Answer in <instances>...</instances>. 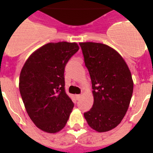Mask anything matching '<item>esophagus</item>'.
<instances>
[{
    "instance_id": "34e87169",
    "label": "esophagus",
    "mask_w": 153,
    "mask_h": 153,
    "mask_svg": "<svg viewBox=\"0 0 153 153\" xmlns=\"http://www.w3.org/2000/svg\"><path fill=\"white\" fill-rule=\"evenodd\" d=\"M81 94H76V99H77V100H79V98H81Z\"/></svg>"
}]
</instances>
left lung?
<instances>
[{
	"instance_id": "obj_1",
	"label": "left lung",
	"mask_w": 153,
	"mask_h": 153,
	"mask_svg": "<svg viewBox=\"0 0 153 153\" xmlns=\"http://www.w3.org/2000/svg\"><path fill=\"white\" fill-rule=\"evenodd\" d=\"M92 84L94 104L84 113L92 129L105 132L120 124L133 94L131 71L119 53L101 43H79Z\"/></svg>"
}]
</instances>
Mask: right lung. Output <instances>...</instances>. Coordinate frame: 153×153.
I'll return each mask as SVG.
<instances>
[{
    "instance_id": "right-lung-1",
    "label": "right lung",
    "mask_w": 153,
    "mask_h": 153,
    "mask_svg": "<svg viewBox=\"0 0 153 153\" xmlns=\"http://www.w3.org/2000/svg\"><path fill=\"white\" fill-rule=\"evenodd\" d=\"M79 50L76 43H48L26 60L19 76L26 110L39 129L56 133L65 127L74 104L65 93L66 63Z\"/></svg>"
}]
</instances>
